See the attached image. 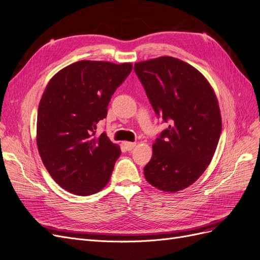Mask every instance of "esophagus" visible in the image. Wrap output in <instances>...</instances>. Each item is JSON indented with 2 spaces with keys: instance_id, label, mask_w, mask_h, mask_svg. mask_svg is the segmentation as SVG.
<instances>
[{
  "instance_id": "1",
  "label": "esophagus",
  "mask_w": 260,
  "mask_h": 260,
  "mask_svg": "<svg viewBox=\"0 0 260 260\" xmlns=\"http://www.w3.org/2000/svg\"><path fill=\"white\" fill-rule=\"evenodd\" d=\"M123 146H124V148L127 149V151H132L133 148H135V146H136V143H132V142H124L123 143Z\"/></svg>"
}]
</instances>
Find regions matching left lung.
Listing matches in <instances>:
<instances>
[{
  "label": "left lung",
  "mask_w": 260,
  "mask_h": 260,
  "mask_svg": "<svg viewBox=\"0 0 260 260\" xmlns=\"http://www.w3.org/2000/svg\"><path fill=\"white\" fill-rule=\"evenodd\" d=\"M154 112L167 129L153 144L144 167L147 182L164 192L193 184L206 170L221 133V116L210 84L198 69L162 56L135 64Z\"/></svg>",
  "instance_id": "1"
}]
</instances>
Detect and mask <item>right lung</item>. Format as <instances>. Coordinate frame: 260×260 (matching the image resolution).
<instances>
[{"label":"right lung","mask_w":260,"mask_h":260,"mask_svg":"<svg viewBox=\"0 0 260 260\" xmlns=\"http://www.w3.org/2000/svg\"><path fill=\"white\" fill-rule=\"evenodd\" d=\"M132 64L80 60L55 75L38 109L37 144L46 170L62 188L86 196L111 179L121 152L96 125Z\"/></svg>","instance_id":"obj_1"}]
</instances>
